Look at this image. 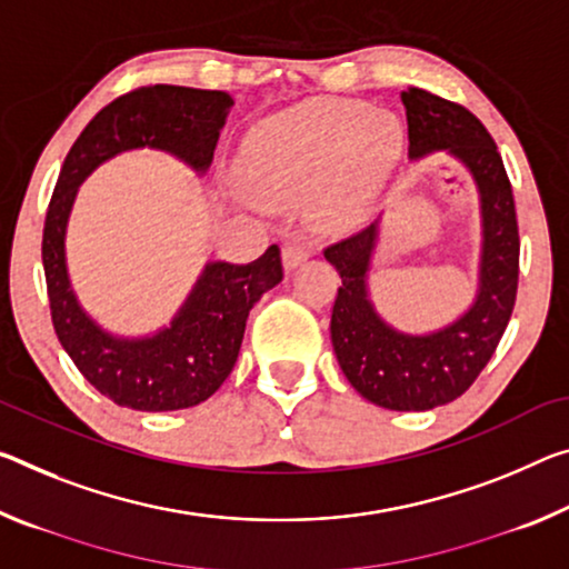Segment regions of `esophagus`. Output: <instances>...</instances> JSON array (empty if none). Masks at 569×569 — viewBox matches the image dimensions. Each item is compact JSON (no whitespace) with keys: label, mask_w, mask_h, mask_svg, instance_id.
I'll return each mask as SVG.
<instances>
[{"label":"esophagus","mask_w":569,"mask_h":569,"mask_svg":"<svg viewBox=\"0 0 569 569\" xmlns=\"http://www.w3.org/2000/svg\"><path fill=\"white\" fill-rule=\"evenodd\" d=\"M281 258L286 270H296L306 258H309V246H306L303 240H288L281 250Z\"/></svg>","instance_id":"esophagus-1"}]
</instances>
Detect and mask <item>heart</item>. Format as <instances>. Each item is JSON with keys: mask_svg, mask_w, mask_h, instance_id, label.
Listing matches in <instances>:
<instances>
[{"mask_svg": "<svg viewBox=\"0 0 569 569\" xmlns=\"http://www.w3.org/2000/svg\"><path fill=\"white\" fill-rule=\"evenodd\" d=\"M402 151V126L387 111L347 98H311L250 126L236 179L252 202L283 210L306 200L321 232L362 222Z\"/></svg>", "mask_w": 569, "mask_h": 569, "instance_id": "obj_1", "label": "heart"}]
</instances>
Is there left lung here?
<instances>
[{
    "label": "left lung",
    "instance_id": "left-lung-1",
    "mask_svg": "<svg viewBox=\"0 0 569 569\" xmlns=\"http://www.w3.org/2000/svg\"><path fill=\"white\" fill-rule=\"evenodd\" d=\"M408 159L443 151L463 164L479 192L481 256L476 296L466 311L432 331L392 327L369 293L382 214L357 236L323 250L341 286L331 309V345L341 372L365 400L385 410L422 412L473 385L511 319L519 281V230L511 184L491 133L463 106L422 88L402 93Z\"/></svg>",
    "mask_w": 569,
    "mask_h": 569
}]
</instances>
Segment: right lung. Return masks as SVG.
Segmentation results:
<instances>
[{
    "mask_svg": "<svg viewBox=\"0 0 569 569\" xmlns=\"http://www.w3.org/2000/svg\"><path fill=\"white\" fill-rule=\"evenodd\" d=\"M232 106L222 90H131L93 116L60 169L42 232L52 327L80 375L121 408L167 412L212 398L238 362L250 309L283 281L281 250L270 246L248 266L210 260L169 323L121 337L90 317L70 281L66 236L78 189L108 159L137 149L164 151L197 177L207 174Z\"/></svg>",
    "mask_w": 569,
    "mask_h": 569,
    "instance_id": "1",
    "label": "right lung"
}]
</instances>
